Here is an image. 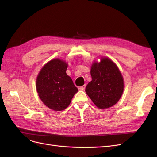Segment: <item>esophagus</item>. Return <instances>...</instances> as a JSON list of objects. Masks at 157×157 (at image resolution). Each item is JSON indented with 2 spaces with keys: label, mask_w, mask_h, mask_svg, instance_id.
<instances>
[{
  "label": "esophagus",
  "mask_w": 157,
  "mask_h": 157,
  "mask_svg": "<svg viewBox=\"0 0 157 157\" xmlns=\"http://www.w3.org/2000/svg\"><path fill=\"white\" fill-rule=\"evenodd\" d=\"M85 87H86V85H83V86L80 87V90H84L85 89Z\"/></svg>",
  "instance_id": "obj_1"
}]
</instances>
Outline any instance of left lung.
I'll return each mask as SVG.
<instances>
[{
  "instance_id": "8db88e82",
  "label": "left lung",
  "mask_w": 157,
  "mask_h": 157,
  "mask_svg": "<svg viewBox=\"0 0 157 157\" xmlns=\"http://www.w3.org/2000/svg\"><path fill=\"white\" fill-rule=\"evenodd\" d=\"M90 74L92 81L85 92L94 104L100 109L116 104L124 88L123 78L117 65L108 58H101L99 63H93Z\"/></svg>"
}]
</instances>
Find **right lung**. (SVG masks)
Instances as JSON below:
<instances>
[{
	"label": "right lung",
	"mask_w": 157,
	"mask_h": 157,
	"mask_svg": "<svg viewBox=\"0 0 157 157\" xmlns=\"http://www.w3.org/2000/svg\"><path fill=\"white\" fill-rule=\"evenodd\" d=\"M68 64L55 59L45 64L40 71L36 88L40 100L54 111L65 109L78 89L66 74Z\"/></svg>",
	"instance_id": "1"
}]
</instances>
